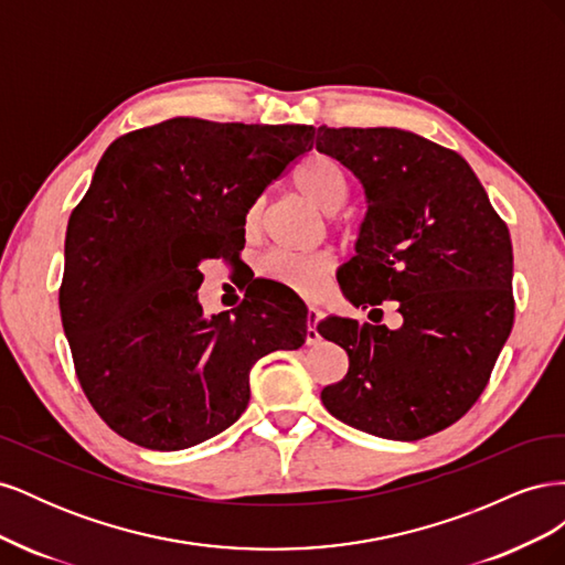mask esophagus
Listing matches in <instances>:
<instances>
[{"label": "esophagus", "instance_id": "esophagus-1", "mask_svg": "<svg viewBox=\"0 0 565 565\" xmlns=\"http://www.w3.org/2000/svg\"><path fill=\"white\" fill-rule=\"evenodd\" d=\"M318 320H320L318 311L309 309V313H306V344H309V347H316L320 341V334H318V328H316Z\"/></svg>", "mask_w": 565, "mask_h": 565}]
</instances>
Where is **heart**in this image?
<instances>
[{
	"instance_id": "obj_1",
	"label": "heart",
	"mask_w": 565,
	"mask_h": 565,
	"mask_svg": "<svg viewBox=\"0 0 565 565\" xmlns=\"http://www.w3.org/2000/svg\"><path fill=\"white\" fill-rule=\"evenodd\" d=\"M295 188L301 198L309 200L322 214H337L349 200V174L344 164L328 152H311L295 172ZM264 198H256L245 210L243 226L247 235H256L264 224ZM259 276L287 287L299 297L320 295L332 273V256L328 252L292 254L273 249L256 264Z\"/></svg>"
}]
</instances>
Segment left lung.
I'll return each instance as SVG.
<instances>
[{
    "instance_id": "obj_1",
    "label": "left lung",
    "mask_w": 565,
    "mask_h": 565,
    "mask_svg": "<svg viewBox=\"0 0 565 565\" xmlns=\"http://www.w3.org/2000/svg\"><path fill=\"white\" fill-rule=\"evenodd\" d=\"M316 148L361 179L367 212L339 273L353 306L401 324L330 316L318 332L349 353L324 386L330 415L388 440L448 429L481 396L514 324V252L467 160L396 127H318ZM380 322V320H374Z\"/></svg>"
}]
</instances>
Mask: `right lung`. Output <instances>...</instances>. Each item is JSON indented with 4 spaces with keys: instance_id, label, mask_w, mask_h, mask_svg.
<instances>
[{
    "instance_id": "1",
    "label": "right lung",
    "mask_w": 565,
    "mask_h": 565,
    "mask_svg": "<svg viewBox=\"0 0 565 565\" xmlns=\"http://www.w3.org/2000/svg\"><path fill=\"white\" fill-rule=\"evenodd\" d=\"M309 125L172 117L115 139L67 221L61 320L84 396L115 434L183 450L241 417L249 372L306 339L282 285L202 316L204 259L245 245L249 202L313 148Z\"/></svg>"
}]
</instances>
